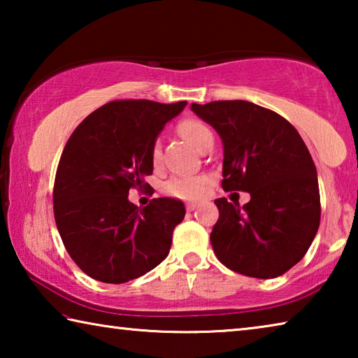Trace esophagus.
Returning <instances> with one entry per match:
<instances>
[{"label": "esophagus", "mask_w": 358, "mask_h": 358, "mask_svg": "<svg viewBox=\"0 0 358 358\" xmlns=\"http://www.w3.org/2000/svg\"><path fill=\"white\" fill-rule=\"evenodd\" d=\"M196 208H197L196 203H187V205H186V210H187V211H194Z\"/></svg>", "instance_id": "obj_1"}]
</instances>
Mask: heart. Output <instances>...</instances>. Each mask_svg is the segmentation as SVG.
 Here are the masks:
<instances>
[{
  "label": "heart",
  "instance_id": "obj_1",
  "mask_svg": "<svg viewBox=\"0 0 358 358\" xmlns=\"http://www.w3.org/2000/svg\"><path fill=\"white\" fill-rule=\"evenodd\" d=\"M178 132L183 136L187 142H191L194 147L201 150L202 145L213 138L210 128L202 121L196 118H185L178 123ZM150 157L153 166H157L161 161V150L155 143L150 151ZM207 189V180L202 177H172L166 181L164 191L172 197L185 199V201H192V199L201 197Z\"/></svg>",
  "mask_w": 358,
  "mask_h": 358
}]
</instances>
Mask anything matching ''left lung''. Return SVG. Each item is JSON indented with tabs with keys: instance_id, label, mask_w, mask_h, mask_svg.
I'll return each mask as SVG.
<instances>
[{
	"instance_id": "8db88e82",
	"label": "left lung",
	"mask_w": 358,
	"mask_h": 358,
	"mask_svg": "<svg viewBox=\"0 0 358 358\" xmlns=\"http://www.w3.org/2000/svg\"><path fill=\"white\" fill-rule=\"evenodd\" d=\"M191 108L222 138V189L251 194L241 208L226 197L215 201L216 257L251 278L284 275L305 256L320 222L317 172L305 142L286 118L252 102Z\"/></svg>"
}]
</instances>
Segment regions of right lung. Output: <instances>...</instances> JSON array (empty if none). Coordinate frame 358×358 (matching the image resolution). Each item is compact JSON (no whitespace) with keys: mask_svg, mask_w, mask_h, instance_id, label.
<instances>
[{"mask_svg":"<svg viewBox=\"0 0 358 358\" xmlns=\"http://www.w3.org/2000/svg\"><path fill=\"white\" fill-rule=\"evenodd\" d=\"M186 101L159 104L118 99L90 113L72 132L58 162L53 215L66 251L83 273L121 284L153 270L167 257L185 205L171 197L138 208L132 187L150 186V151Z\"/></svg>","mask_w":358,"mask_h":358,"instance_id":"right-lung-1","label":"right lung"}]
</instances>
